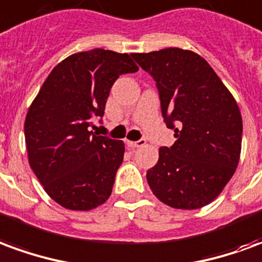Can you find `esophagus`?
I'll return each mask as SVG.
<instances>
[{
	"label": "esophagus",
	"mask_w": 262,
	"mask_h": 262,
	"mask_svg": "<svg viewBox=\"0 0 262 262\" xmlns=\"http://www.w3.org/2000/svg\"><path fill=\"white\" fill-rule=\"evenodd\" d=\"M146 144V140L144 139H140V140H137V142H130V140H127V146H130V147H143Z\"/></svg>",
	"instance_id": "obj_1"
}]
</instances>
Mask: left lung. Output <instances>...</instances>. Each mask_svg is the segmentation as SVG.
<instances>
[{"label": "left lung", "instance_id": "obj_1", "mask_svg": "<svg viewBox=\"0 0 262 262\" xmlns=\"http://www.w3.org/2000/svg\"><path fill=\"white\" fill-rule=\"evenodd\" d=\"M156 81L161 114L177 140L160 147L147 182L160 201L198 209L219 196L240 160L243 120L236 99L206 60L168 48L133 53Z\"/></svg>", "mask_w": 262, "mask_h": 262}]
</instances>
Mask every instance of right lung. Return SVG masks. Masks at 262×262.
I'll return each instance as SVG.
<instances>
[{
	"mask_svg": "<svg viewBox=\"0 0 262 262\" xmlns=\"http://www.w3.org/2000/svg\"><path fill=\"white\" fill-rule=\"evenodd\" d=\"M127 53L92 49L56 66L28 109L25 142L32 170L54 202L70 210L102 205L114 188L125 144L90 130L102 118L119 75L136 73Z\"/></svg>",
	"mask_w": 262,
	"mask_h": 262,
	"instance_id": "obj_1",
	"label": "right lung"
}]
</instances>
